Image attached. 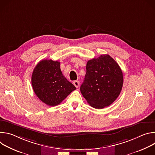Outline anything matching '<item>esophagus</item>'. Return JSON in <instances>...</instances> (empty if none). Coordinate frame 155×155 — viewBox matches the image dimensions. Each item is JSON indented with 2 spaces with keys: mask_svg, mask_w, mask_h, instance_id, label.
Masks as SVG:
<instances>
[{
  "mask_svg": "<svg viewBox=\"0 0 155 155\" xmlns=\"http://www.w3.org/2000/svg\"><path fill=\"white\" fill-rule=\"evenodd\" d=\"M73 83H74V86H75L77 88H78V86H79V85H80V82H79V81H78V80L74 81Z\"/></svg>",
  "mask_w": 155,
  "mask_h": 155,
  "instance_id": "esophagus-1",
  "label": "esophagus"
}]
</instances>
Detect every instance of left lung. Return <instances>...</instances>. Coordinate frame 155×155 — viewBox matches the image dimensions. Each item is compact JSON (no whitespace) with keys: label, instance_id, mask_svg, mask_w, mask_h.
Segmentation results:
<instances>
[{"label":"left lung","instance_id":"8db88e82","mask_svg":"<svg viewBox=\"0 0 155 155\" xmlns=\"http://www.w3.org/2000/svg\"><path fill=\"white\" fill-rule=\"evenodd\" d=\"M123 84V72L118 63L108 54H103L87 62L80 91L92 107L102 109L117 99Z\"/></svg>","mask_w":155,"mask_h":155}]
</instances>
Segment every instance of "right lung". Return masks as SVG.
<instances>
[{"mask_svg": "<svg viewBox=\"0 0 155 155\" xmlns=\"http://www.w3.org/2000/svg\"><path fill=\"white\" fill-rule=\"evenodd\" d=\"M31 83L36 96L49 106L59 104L76 89L62 74L60 62L51 59L41 60L37 64Z\"/></svg>", "mask_w": 155, "mask_h": 155, "instance_id": "1", "label": "right lung"}]
</instances>
